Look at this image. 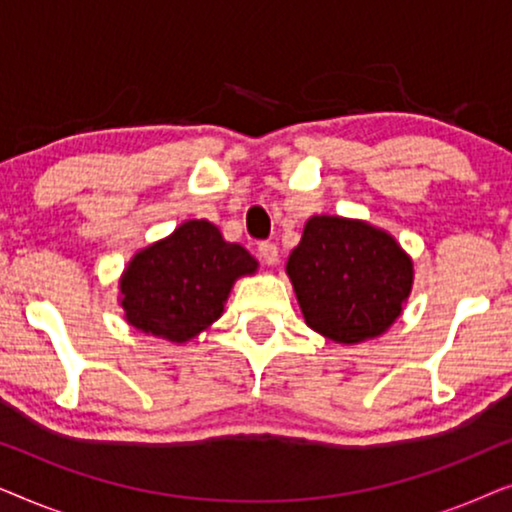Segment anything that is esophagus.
Masks as SVG:
<instances>
[{
  "mask_svg": "<svg viewBox=\"0 0 512 512\" xmlns=\"http://www.w3.org/2000/svg\"><path fill=\"white\" fill-rule=\"evenodd\" d=\"M256 256H258V261H261L263 265H275L279 261L277 244L261 242V244H258V249H256Z\"/></svg>",
  "mask_w": 512,
  "mask_h": 512,
  "instance_id": "obj_1",
  "label": "esophagus"
}]
</instances>
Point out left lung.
<instances>
[{"instance_id": "1", "label": "left lung", "mask_w": 512, "mask_h": 512, "mask_svg": "<svg viewBox=\"0 0 512 512\" xmlns=\"http://www.w3.org/2000/svg\"><path fill=\"white\" fill-rule=\"evenodd\" d=\"M305 324L338 345L380 338L408 303L415 268L387 230L317 214L286 261Z\"/></svg>"}]
</instances>
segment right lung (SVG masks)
<instances>
[{
    "label": "right lung",
    "mask_w": 512,
    "mask_h": 512,
    "mask_svg": "<svg viewBox=\"0 0 512 512\" xmlns=\"http://www.w3.org/2000/svg\"><path fill=\"white\" fill-rule=\"evenodd\" d=\"M256 270L242 244L223 240L212 221L191 219L130 258L118 305L132 328L184 345L221 317L237 279Z\"/></svg>",
    "instance_id": "right-lung-1"
}]
</instances>
